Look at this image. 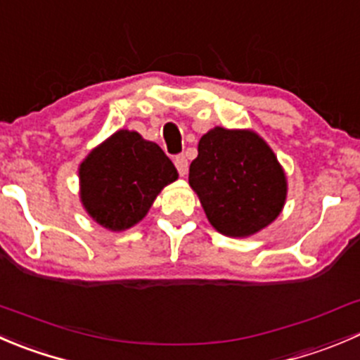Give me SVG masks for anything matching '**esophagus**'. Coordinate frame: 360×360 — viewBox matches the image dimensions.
Masks as SVG:
<instances>
[{"mask_svg":"<svg viewBox=\"0 0 360 360\" xmlns=\"http://www.w3.org/2000/svg\"><path fill=\"white\" fill-rule=\"evenodd\" d=\"M174 165H176L177 172L181 174V176H186L188 172V160L184 155H177L176 158H174Z\"/></svg>","mask_w":360,"mask_h":360,"instance_id":"1","label":"esophagus"}]
</instances>
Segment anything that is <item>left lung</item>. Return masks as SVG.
Segmentation results:
<instances>
[{
	"label": "left lung",
	"instance_id": "left-lung-1",
	"mask_svg": "<svg viewBox=\"0 0 360 360\" xmlns=\"http://www.w3.org/2000/svg\"><path fill=\"white\" fill-rule=\"evenodd\" d=\"M188 181L209 223L229 237L260 232L280 216L287 200L283 167L251 130L216 127L202 135Z\"/></svg>",
	"mask_w": 360,
	"mask_h": 360
}]
</instances>
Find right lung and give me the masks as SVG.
Here are the masks:
<instances>
[{
  "instance_id": "1",
  "label": "right lung",
  "mask_w": 360,
  "mask_h": 360,
  "mask_svg": "<svg viewBox=\"0 0 360 360\" xmlns=\"http://www.w3.org/2000/svg\"><path fill=\"white\" fill-rule=\"evenodd\" d=\"M80 202L98 225L121 232L137 225L177 170L158 144L120 130L79 167Z\"/></svg>"
}]
</instances>
